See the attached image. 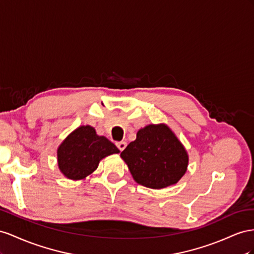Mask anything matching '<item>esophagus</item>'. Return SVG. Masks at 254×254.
Returning <instances> with one entry per match:
<instances>
[{
  "label": "esophagus",
  "mask_w": 254,
  "mask_h": 254,
  "mask_svg": "<svg viewBox=\"0 0 254 254\" xmlns=\"http://www.w3.org/2000/svg\"><path fill=\"white\" fill-rule=\"evenodd\" d=\"M116 146L118 147V149H119L120 151H123V150L126 149V147H127V142H126V141H119V142L116 143Z\"/></svg>",
  "instance_id": "1"
}]
</instances>
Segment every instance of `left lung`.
I'll use <instances>...</instances> for the list:
<instances>
[{
    "instance_id": "1",
    "label": "left lung",
    "mask_w": 254,
    "mask_h": 254,
    "mask_svg": "<svg viewBox=\"0 0 254 254\" xmlns=\"http://www.w3.org/2000/svg\"><path fill=\"white\" fill-rule=\"evenodd\" d=\"M120 156L137 183L153 190L176 184L184 176L188 155L171 129L150 125L137 132Z\"/></svg>"
}]
</instances>
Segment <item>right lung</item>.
Segmentation results:
<instances>
[{"label": "right lung", "instance_id": "1", "mask_svg": "<svg viewBox=\"0 0 254 254\" xmlns=\"http://www.w3.org/2000/svg\"><path fill=\"white\" fill-rule=\"evenodd\" d=\"M119 152L106 137L98 136L95 128L83 126L63 141L57 150V161L68 179L81 180L98 168L101 159Z\"/></svg>", "mask_w": 254, "mask_h": 254}]
</instances>
